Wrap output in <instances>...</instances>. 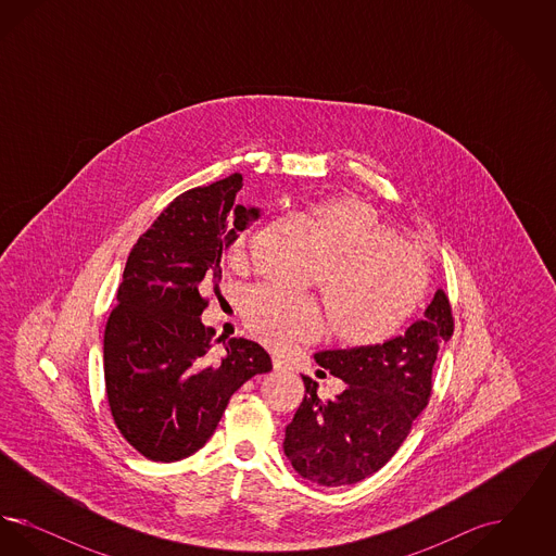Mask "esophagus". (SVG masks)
Listing matches in <instances>:
<instances>
[{
  "label": "esophagus",
  "mask_w": 556,
  "mask_h": 556,
  "mask_svg": "<svg viewBox=\"0 0 556 556\" xmlns=\"http://www.w3.org/2000/svg\"><path fill=\"white\" fill-rule=\"evenodd\" d=\"M273 370L275 372H283L286 370V363L281 358H273Z\"/></svg>",
  "instance_id": "esophagus-1"
}]
</instances>
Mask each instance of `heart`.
I'll return each instance as SVG.
<instances>
[{"label":"heart","instance_id":"b5f03b06","mask_svg":"<svg viewBox=\"0 0 556 556\" xmlns=\"http://www.w3.org/2000/svg\"><path fill=\"white\" fill-rule=\"evenodd\" d=\"M323 250L317 279L327 302L333 333L348 345H375L392 338L419 308L429 288L424 252L397 241V231L369 202L342 195L306 212ZM250 231L238 233L229 256L241 263ZM243 318L256 340L275 350L313 342L325 318L311 295L254 290Z\"/></svg>","mask_w":556,"mask_h":556}]
</instances>
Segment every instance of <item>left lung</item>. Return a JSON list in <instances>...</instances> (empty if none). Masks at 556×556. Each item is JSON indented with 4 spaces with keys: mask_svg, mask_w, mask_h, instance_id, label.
<instances>
[{
    "mask_svg": "<svg viewBox=\"0 0 556 556\" xmlns=\"http://www.w3.org/2000/svg\"><path fill=\"white\" fill-rule=\"evenodd\" d=\"M454 323L446 293L435 291L424 318L383 344L320 350L315 361L345 383L327 402L302 375L306 394L286 427L283 452L298 476L338 488L379 471L427 406L431 370Z\"/></svg>",
    "mask_w": 556,
    "mask_h": 556,
    "instance_id": "1",
    "label": "left lung"
}]
</instances>
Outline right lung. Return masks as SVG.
<instances>
[{
  "instance_id": "add662e5",
  "label": "right lung",
  "mask_w": 556,
  "mask_h": 556,
  "mask_svg": "<svg viewBox=\"0 0 556 556\" xmlns=\"http://www.w3.org/2000/svg\"><path fill=\"white\" fill-rule=\"evenodd\" d=\"M239 173L175 198L137 239L104 333V377L114 424L150 460L173 463L211 440L229 397L273 369L265 348L231 338L211 356L202 323L220 283V256L261 218L236 204Z\"/></svg>"
}]
</instances>
